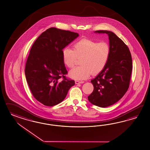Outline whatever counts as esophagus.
Here are the masks:
<instances>
[{"mask_svg":"<svg viewBox=\"0 0 150 150\" xmlns=\"http://www.w3.org/2000/svg\"><path fill=\"white\" fill-rule=\"evenodd\" d=\"M84 81H75V84H78L80 83H83Z\"/></svg>","mask_w":150,"mask_h":150,"instance_id":"34e87169","label":"esophagus"}]
</instances>
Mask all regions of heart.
I'll return each mask as SVG.
<instances>
[{"instance_id": "1", "label": "heart", "mask_w": 150, "mask_h": 150, "mask_svg": "<svg viewBox=\"0 0 150 150\" xmlns=\"http://www.w3.org/2000/svg\"><path fill=\"white\" fill-rule=\"evenodd\" d=\"M110 47L105 42L82 39L75 43L73 50L69 48L62 50V59L67 67H73L77 58H81V66L71 70L69 76L76 80H83L91 73L97 74L105 67L110 56Z\"/></svg>"}]
</instances>
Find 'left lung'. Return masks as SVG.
Wrapping results in <instances>:
<instances>
[{
  "instance_id": "8db88e82",
  "label": "left lung",
  "mask_w": 150,
  "mask_h": 150,
  "mask_svg": "<svg viewBox=\"0 0 150 150\" xmlns=\"http://www.w3.org/2000/svg\"><path fill=\"white\" fill-rule=\"evenodd\" d=\"M94 33L108 35L110 56L104 69L91 80L94 90L88 99L93 105L105 108L117 102L127 91L132 59L128 47L114 33L107 30Z\"/></svg>"
}]
</instances>
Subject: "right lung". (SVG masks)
Here are the masks:
<instances>
[{"label": "right lung", "mask_w": 150, "mask_h": 150, "mask_svg": "<svg viewBox=\"0 0 150 150\" xmlns=\"http://www.w3.org/2000/svg\"><path fill=\"white\" fill-rule=\"evenodd\" d=\"M79 36L76 33L51 28L37 38L31 48L26 63V79L34 98L45 106L62 102L75 84L74 81L65 76L68 72L62 50Z\"/></svg>", "instance_id": "right-lung-1"}]
</instances>
